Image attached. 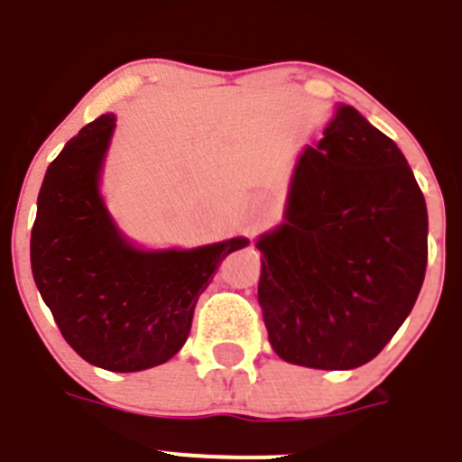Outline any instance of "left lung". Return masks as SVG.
<instances>
[{
	"label": "left lung",
	"mask_w": 462,
	"mask_h": 462,
	"mask_svg": "<svg viewBox=\"0 0 462 462\" xmlns=\"http://www.w3.org/2000/svg\"><path fill=\"white\" fill-rule=\"evenodd\" d=\"M269 343L282 361L352 371L375 359L423 285L428 211L392 138L336 103L318 147H303L282 221L255 241Z\"/></svg>",
	"instance_id": "8db88e82"
}]
</instances>
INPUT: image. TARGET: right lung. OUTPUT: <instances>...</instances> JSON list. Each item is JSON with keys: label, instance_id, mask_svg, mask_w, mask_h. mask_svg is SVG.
<instances>
[{"label": "right lung", "instance_id": "obj_1", "mask_svg": "<svg viewBox=\"0 0 462 462\" xmlns=\"http://www.w3.org/2000/svg\"><path fill=\"white\" fill-rule=\"evenodd\" d=\"M117 117L107 112L48 165L32 227V273L66 343L91 365L138 373L184 347L195 303L246 236L195 248L128 239L101 193Z\"/></svg>", "mask_w": 462, "mask_h": 462}]
</instances>
